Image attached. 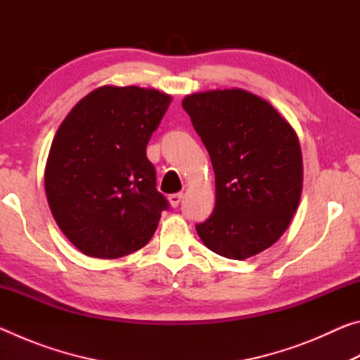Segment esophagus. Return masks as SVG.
<instances>
[{"mask_svg": "<svg viewBox=\"0 0 360 360\" xmlns=\"http://www.w3.org/2000/svg\"><path fill=\"white\" fill-rule=\"evenodd\" d=\"M168 200H169V205H172L173 208H176V206H178V205L181 203L182 193H173V195H169Z\"/></svg>", "mask_w": 360, "mask_h": 360, "instance_id": "obj_1", "label": "esophagus"}]
</instances>
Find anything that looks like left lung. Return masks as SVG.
<instances>
[{"label": "left lung", "instance_id": "obj_1", "mask_svg": "<svg viewBox=\"0 0 360 360\" xmlns=\"http://www.w3.org/2000/svg\"><path fill=\"white\" fill-rule=\"evenodd\" d=\"M216 174V206L197 224L205 246L243 260L279 240L302 195L297 133L270 103L241 89L210 90L182 100Z\"/></svg>", "mask_w": 360, "mask_h": 360}]
</instances>
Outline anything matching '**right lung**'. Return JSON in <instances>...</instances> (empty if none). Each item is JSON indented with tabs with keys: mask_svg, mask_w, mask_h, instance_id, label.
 Returning a JSON list of instances; mask_svg holds the SVG:
<instances>
[{
	"mask_svg": "<svg viewBox=\"0 0 360 360\" xmlns=\"http://www.w3.org/2000/svg\"><path fill=\"white\" fill-rule=\"evenodd\" d=\"M172 96L136 85H103L58 127L44 186L49 208L82 254L119 259L149 243L168 200L146 157Z\"/></svg>",
	"mask_w": 360,
	"mask_h": 360,
	"instance_id": "right-lung-1",
	"label": "right lung"
}]
</instances>
